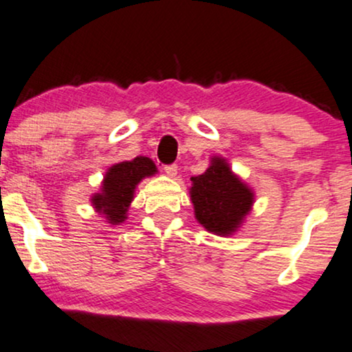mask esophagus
Masks as SVG:
<instances>
[{
	"instance_id": "esophagus-1",
	"label": "esophagus",
	"mask_w": 352,
	"mask_h": 352,
	"mask_svg": "<svg viewBox=\"0 0 352 352\" xmlns=\"http://www.w3.org/2000/svg\"><path fill=\"white\" fill-rule=\"evenodd\" d=\"M165 173L170 177H175L177 175V165H168V166H165Z\"/></svg>"
}]
</instances>
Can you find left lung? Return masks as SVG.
Instances as JSON below:
<instances>
[{
	"label": "left lung",
	"mask_w": 352,
	"mask_h": 352,
	"mask_svg": "<svg viewBox=\"0 0 352 352\" xmlns=\"http://www.w3.org/2000/svg\"><path fill=\"white\" fill-rule=\"evenodd\" d=\"M190 181L189 194L200 225L218 236L236 232L252 210V189L231 171L221 157H213L204 175L190 177Z\"/></svg>",
	"instance_id": "8db88e82"
}]
</instances>
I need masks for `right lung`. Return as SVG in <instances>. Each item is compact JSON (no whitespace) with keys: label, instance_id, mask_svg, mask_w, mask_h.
I'll return each mask as SVG.
<instances>
[{"label":"right lung","instance_id":"add662e5","mask_svg":"<svg viewBox=\"0 0 352 352\" xmlns=\"http://www.w3.org/2000/svg\"><path fill=\"white\" fill-rule=\"evenodd\" d=\"M157 166L147 157H135L109 166L103 177L102 190L92 195V205L109 225H120L127 218V210L134 199L137 184L144 177L153 176Z\"/></svg>","mask_w":352,"mask_h":352}]
</instances>
